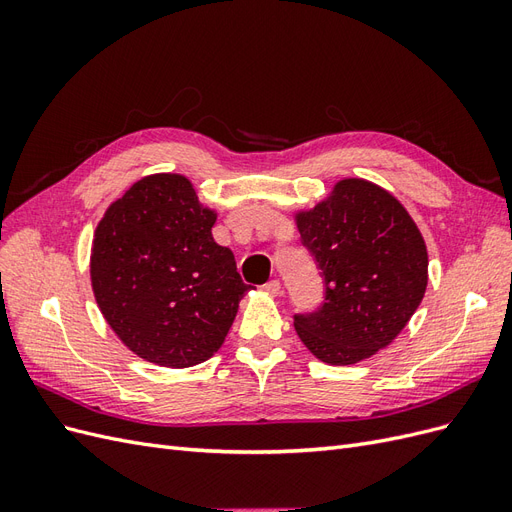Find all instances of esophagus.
<instances>
[{"instance_id": "34e87169", "label": "esophagus", "mask_w": 512, "mask_h": 512, "mask_svg": "<svg viewBox=\"0 0 512 512\" xmlns=\"http://www.w3.org/2000/svg\"><path fill=\"white\" fill-rule=\"evenodd\" d=\"M265 290L271 292V294H280L282 292V284H280V280H271V282L265 284Z\"/></svg>"}]
</instances>
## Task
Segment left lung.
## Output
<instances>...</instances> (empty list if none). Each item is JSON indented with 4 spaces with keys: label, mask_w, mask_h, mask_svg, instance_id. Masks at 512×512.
Masks as SVG:
<instances>
[{
    "label": "left lung",
    "mask_w": 512,
    "mask_h": 512,
    "mask_svg": "<svg viewBox=\"0 0 512 512\" xmlns=\"http://www.w3.org/2000/svg\"><path fill=\"white\" fill-rule=\"evenodd\" d=\"M314 256L324 301L294 314L316 359L352 365L389 346L427 288V247L399 200L365 179H344L312 211L297 215Z\"/></svg>",
    "instance_id": "8db88e82"
}]
</instances>
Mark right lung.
Returning <instances> with one entry per match:
<instances>
[{
	"instance_id": "obj_1",
	"label": "right lung",
	"mask_w": 512,
	"mask_h": 512,
	"mask_svg": "<svg viewBox=\"0 0 512 512\" xmlns=\"http://www.w3.org/2000/svg\"><path fill=\"white\" fill-rule=\"evenodd\" d=\"M211 209L181 175H151L106 209L91 247V286L117 337L141 359L192 367L220 350L252 286L213 241Z\"/></svg>"
}]
</instances>
